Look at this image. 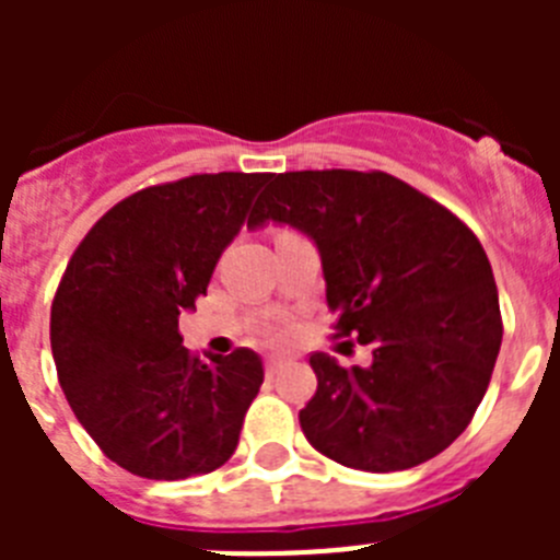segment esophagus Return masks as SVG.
Instances as JSON below:
<instances>
[{
	"label": "esophagus",
	"mask_w": 560,
	"mask_h": 560,
	"mask_svg": "<svg viewBox=\"0 0 560 560\" xmlns=\"http://www.w3.org/2000/svg\"><path fill=\"white\" fill-rule=\"evenodd\" d=\"M264 368H266V375H277V373H280V370L285 368V361L277 359V355H269V359L264 361Z\"/></svg>",
	"instance_id": "esophagus-1"
}]
</instances>
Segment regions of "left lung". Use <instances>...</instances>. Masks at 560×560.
Listing matches in <instances>:
<instances>
[{"label": "left lung", "mask_w": 560, "mask_h": 560, "mask_svg": "<svg viewBox=\"0 0 560 560\" xmlns=\"http://www.w3.org/2000/svg\"><path fill=\"white\" fill-rule=\"evenodd\" d=\"M269 179L249 224L280 221L314 237L334 339L355 336L373 350L370 368L350 370L311 353L316 393L300 409L303 434L359 471L427 463L471 423L502 345L499 291L479 237L384 171Z\"/></svg>", "instance_id": "obj_1"}]
</instances>
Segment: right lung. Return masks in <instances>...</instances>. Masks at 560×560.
<instances>
[{"label":"right lung","mask_w":560,"mask_h":560,"mask_svg":"<svg viewBox=\"0 0 560 560\" xmlns=\"http://www.w3.org/2000/svg\"><path fill=\"white\" fill-rule=\"evenodd\" d=\"M269 173H196L117 201L69 257L49 345L69 407L101 452L145 479L210 474L232 457L264 384L260 355L199 359L179 316Z\"/></svg>","instance_id":"right-lung-1"}]
</instances>
